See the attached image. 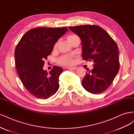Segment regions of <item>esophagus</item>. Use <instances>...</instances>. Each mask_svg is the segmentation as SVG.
<instances>
[{
  "label": "esophagus",
  "instance_id": "esophagus-1",
  "mask_svg": "<svg viewBox=\"0 0 134 134\" xmlns=\"http://www.w3.org/2000/svg\"><path fill=\"white\" fill-rule=\"evenodd\" d=\"M77 68V67L75 66V67H68L67 68L68 70H76Z\"/></svg>",
  "mask_w": 134,
  "mask_h": 134
}]
</instances>
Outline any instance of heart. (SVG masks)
I'll list each match as a JSON object with an SVG mask.
<instances>
[{"label":"heart","instance_id":"heart-1","mask_svg":"<svg viewBox=\"0 0 134 134\" xmlns=\"http://www.w3.org/2000/svg\"><path fill=\"white\" fill-rule=\"evenodd\" d=\"M77 36L76 35H70L67 37V41L69 42V43L73 40V39L76 38ZM57 46V44H55L54 45V48H55ZM58 63L61 64L62 66H70L73 63V60L72 58L70 56L68 55H63L61 57H60L58 59Z\"/></svg>","mask_w":134,"mask_h":134}]
</instances>
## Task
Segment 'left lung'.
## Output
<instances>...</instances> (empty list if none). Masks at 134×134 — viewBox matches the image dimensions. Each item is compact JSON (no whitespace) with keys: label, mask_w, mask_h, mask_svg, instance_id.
<instances>
[{"label":"left lung","mask_w":134,"mask_h":134,"mask_svg":"<svg viewBox=\"0 0 134 134\" xmlns=\"http://www.w3.org/2000/svg\"><path fill=\"white\" fill-rule=\"evenodd\" d=\"M68 28L81 38L83 59L94 63L93 68L86 72L82 80V86L91 93H102L113 83L119 70L118 45L106 31L97 25Z\"/></svg>","instance_id":"8db88e82"}]
</instances>
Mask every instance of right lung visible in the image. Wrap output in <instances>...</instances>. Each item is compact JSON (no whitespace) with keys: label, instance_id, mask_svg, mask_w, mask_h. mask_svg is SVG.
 <instances>
[{"label":"right lung","instance_id":"obj_1","mask_svg":"<svg viewBox=\"0 0 134 134\" xmlns=\"http://www.w3.org/2000/svg\"><path fill=\"white\" fill-rule=\"evenodd\" d=\"M67 28L41 27L29 30L15 49V66L24 87L34 96L47 99L57 91L63 69L54 66L48 73L43 70L44 60Z\"/></svg>","mask_w":134,"mask_h":134}]
</instances>
